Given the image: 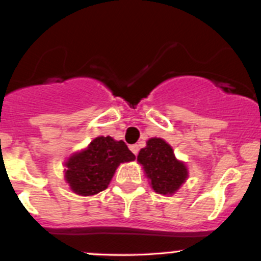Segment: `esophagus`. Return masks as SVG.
Segmentation results:
<instances>
[{
    "instance_id": "34e87169",
    "label": "esophagus",
    "mask_w": 261,
    "mask_h": 261,
    "mask_svg": "<svg viewBox=\"0 0 261 261\" xmlns=\"http://www.w3.org/2000/svg\"><path fill=\"white\" fill-rule=\"evenodd\" d=\"M129 148H130V151H132V152L135 153L136 156L138 155V151H140V147H138V145H132V146H129Z\"/></svg>"
}]
</instances>
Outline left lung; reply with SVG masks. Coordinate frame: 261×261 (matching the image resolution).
<instances>
[{"label": "left lung", "instance_id": "8db88e82", "mask_svg": "<svg viewBox=\"0 0 261 261\" xmlns=\"http://www.w3.org/2000/svg\"><path fill=\"white\" fill-rule=\"evenodd\" d=\"M146 143L137 161L143 166L150 186L160 195H173L188 177L185 163L175 159L172 146L161 138H150Z\"/></svg>", "mask_w": 261, "mask_h": 261}]
</instances>
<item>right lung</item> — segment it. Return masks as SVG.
<instances>
[{
    "instance_id": "add662e5",
    "label": "right lung",
    "mask_w": 261,
    "mask_h": 261,
    "mask_svg": "<svg viewBox=\"0 0 261 261\" xmlns=\"http://www.w3.org/2000/svg\"><path fill=\"white\" fill-rule=\"evenodd\" d=\"M135 159V153L123 141L101 136L92 141L86 150L73 153L66 160L65 180L76 195H96L108 188L120 163Z\"/></svg>"
}]
</instances>
